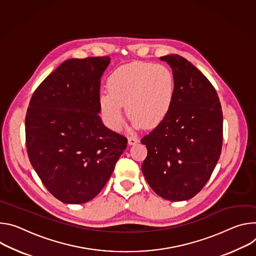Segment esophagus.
Returning <instances> with one entry per match:
<instances>
[{"instance_id":"esophagus-1","label":"esophagus","mask_w":256,"mask_h":256,"mask_svg":"<svg viewBox=\"0 0 256 256\" xmlns=\"http://www.w3.org/2000/svg\"><path fill=\"white\" fill-rule=\"evenodd\" d=\"M139 141V139L136 137V136H130L128 138V144L129 146H133V144H136Z\"/></svg>"}]
</instances>
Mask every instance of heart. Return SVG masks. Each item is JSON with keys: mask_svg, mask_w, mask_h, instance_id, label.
<instances>
[{"mask_svg": "<svg viewBox=\"0 0 256 256\" xmlns=\"http://www.w3.org/2000/svg\"><path fill=\"white\" fill-rule=\"evenodd\" d=\"M108 90L100 98L102 115L110 129L120 131L125 121L123 106L134 128L160 124L173 106L176 82L166 65L133 62L110 75Z\"/></svg>", "mask_w": 256, "mask_h": 256, "instance_id": "heart-1", "label": "heart"}]
</instances>
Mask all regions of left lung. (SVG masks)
<instances>
[{
    "label": "left lung",
    "mask_w": 256,
    "mask_h": 256,
    "mask_svg": "<svg viewBox=\"0 0 256 256\" xmlns=\"http://www.w3.org/2000/svg\"><path fill=\"white\" fill-rule=\"evenodd\" d=\"M172 68L176 92L164 120L141 139L148 148L142 173L170 202L188 200L210 178L222 146V112L208 79L179 54L160 58Z\"/></svg>",
    "instance_id": "left-lung-1"
}]
</instances>
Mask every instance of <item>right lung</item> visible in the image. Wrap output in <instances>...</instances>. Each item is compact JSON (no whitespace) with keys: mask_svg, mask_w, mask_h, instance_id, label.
Wrapping results in <instances>:
<instances>
[{"mask_svg":"<svg viewBox=\"0 0 256 256\" xmlns=\"http://www.w3.org/2000/svg\"><path fill=\"white\" fill-rule=\"evenodd\" d=\"M110 56L70 59L36 90L25 118L26 148L46 188L60 202L85 204L110 179L127 138L98 114L100 78Z\"/></svg>","mask_w":256,"mask_h":256,"instance_id":"obj_1","label":"right lung"}]
</instances>
